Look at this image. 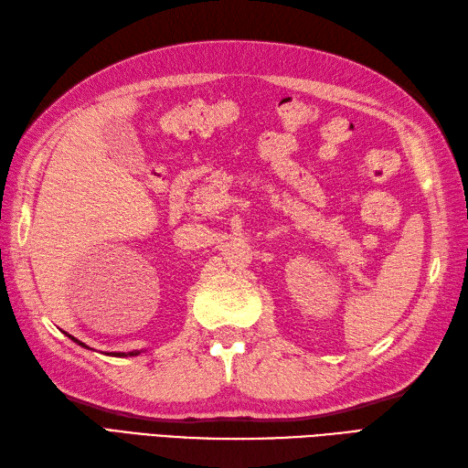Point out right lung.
I'll return each mask as SVG.
<instances>
[{"instance_id":"obj_1","label":"right lung","mask_w":468,"mask_h":468,"mask_svg":"<svg viewBox=\"0 0 468 468\" xmlns=\"http://www.w3.org/2000/svg\"><path fill=\"white\" fill-rule=\"evenodd\" d=\"M67 336H69L70 340H73V342H77L79 346H82V348H89V346H85L80 340H77L75 336H70V334H67ZM138 354H140V352H128V354H116V356H138ZM112 356H114V354H112Z\"/></svg>"}]
</instances>
